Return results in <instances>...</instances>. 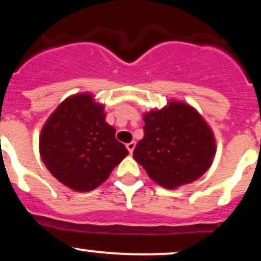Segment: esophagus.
Masks as SVG:
<instances>
[{"label": "esophagus", "instance_id": "esophagus-1", "mask_svg": "<svg viewBox=\"0 0 261 261\" xmlns=\"http://www.w3.org/2000/svg\"><path fill=\"white\" fill-rule=\"evenodd\" d=\"M135 146H136V143H135V142H130V143H127V145H126L127 151L130 152L131 154H133V152H134V149H135Z\"/></svg>", "mask_w": 261, "mask_h": 261}]
</instances>
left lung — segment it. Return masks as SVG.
I'll use <instances>...</instances> for the list:
<instances>
[{"mask_svg":"<svg viewBox=\"0 0 261 261\" xmlns=\"http://www.w3.org/2000/svg\"><path fill=\"white\" fill-rule=\"evenodd\" d=\"M145 136L134 158L149 178L166 189L195 181L207 172L216 153L214 133L193 107L169 101L143 115Z\"/></svg>","mask_w":261,"mask_h":261,"instance_id":"8db88e82","label":"left lung"}]
</instances>
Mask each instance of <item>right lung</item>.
I'll list each match as a JSON object with an SVG mask.
<instances>
[{"label": "right lung", "mask_w": 261, "mask_h": 261, "mask_svg": "<svg viewBox=\"0 0 261 261\" xmlns=\"http://www.w3.org/2000/svg\"><path fill=\"white\" fill-rule=\"evenodd\" d=\"M41 160L60 182L91 191L107 180L128 154L89 93L68 97L45 122L39 139Z\"/></svg>", "instance_id": "obj_1"}]
</instances>
